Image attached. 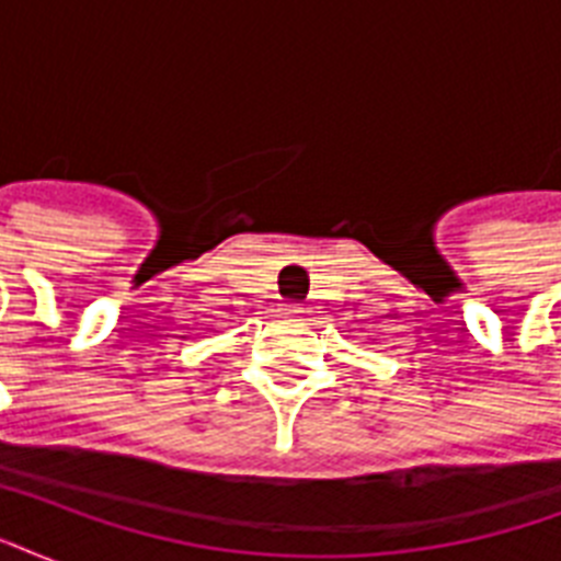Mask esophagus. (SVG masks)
Here are the masks:
<instances>
[{"label":"esophagus","mask_w":561,"mask_h":561,"mask_svg":"<svg viewBox=\"0 0 561 561\" xmlns=\"http://www.w3.org/2000/svg\"><path fill=\"white\" fill-rule=\"evenodd\" d=\"M285 314H288V317H302V314H306V308H302V306H285Z\"/></svg>","instance_id":"obj_1"}]
</instances>
